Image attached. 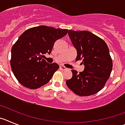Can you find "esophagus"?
<instances>
[{
  "instance_id": "esophagus-1",
  "label": "esophagus",
  "mask_w": 125,
  "mask_h": 125,
  "mask_svg": "<svg viewBox=\"0 0 125 125\" xmlns=\"http://www.w3.org/2000/svg\"><path fill=\"white\" fill-rule=\"evenodd\" d=\"M60 68L61 70H65L67 69V68H66V67H64L63 65H61V66H60Z\"/></svg>"
}]
</instances>
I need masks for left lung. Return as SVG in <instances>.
Wrapping results in <instances>:
<instances>
[{"mask_svg": "<svg viewBox=\"0 0 125 125\" xmlns=\"http://www.w3.org/2000/svg\"><path fill=\"white\" fill-rule=\"evenodd\" d=\"M68 35L77 51L76 61L82 60L83 72L72 70V77L66 84L81 96L94 95L104 87L113 68V62L106 42L88 31L68 30Z\"/></svg>", "mask_w": 125, "mask_h": 125, "instance_id": "1", "label": "left lung"}]
</instances>
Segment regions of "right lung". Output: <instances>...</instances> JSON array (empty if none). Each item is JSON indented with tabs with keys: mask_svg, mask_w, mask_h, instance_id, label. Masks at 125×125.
<instances>
[{
	"mask_svg": "<svg viewBox=\"0 0 125 125\" xmlns=\"http://www.w3.org/2000/svg\"><path fill=\"white\" fill-rule=\"evenodd\" d=\"M67 33V29L41 25L27 29L19 37L11 50L10 66L21 85L37 89L50 80L59 66L48 63L42 57L50 54L56 40Z\"/></svg>",
	"mask_w": 125,
	"mask_h": 125,
	"instance_id": "obj_1",
	"label": "right lung"
}]
</instances>
